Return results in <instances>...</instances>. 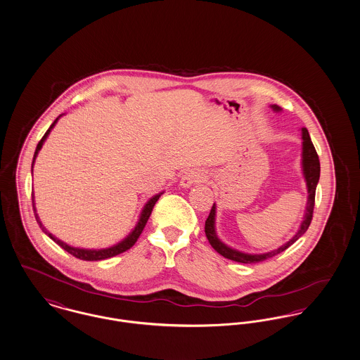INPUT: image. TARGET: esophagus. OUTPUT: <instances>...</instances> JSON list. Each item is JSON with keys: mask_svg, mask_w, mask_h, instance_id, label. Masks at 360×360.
I'll use <instances>...</instances> for the list:
<instances>
[{"mask_svg": "<svg viewBox=\"0 0 360 360\" xmlns=\"http://www.w3.org/2000/svg\"><path fill=\"white\" fill-rule=\"evenodd\" d=\"M206 179V176L203 174V172L199 171V169H189L186 172L183 176H181V180H180V186L183 188H188L192 184L195 183H200Z\"/></svg>", "mask_w": 360, "mask_h": 360, "instance_id": "obj_1", "label": "esophagus"}]
</instances>
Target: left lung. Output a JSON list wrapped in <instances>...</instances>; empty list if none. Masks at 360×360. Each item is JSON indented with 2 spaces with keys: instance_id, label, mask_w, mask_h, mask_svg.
<instances>
[{
  "instance_id": "obj_1",
  "label": "left lung",
  "mask_w": 360,
  "mask_h": 360,
  "mask_svg": "<svg viewBox=\"0 0 360 360\" xmlns=\"http://www.w3.org/2000/svg\"><path fill=\"white\" fill-rule=\"evenodd\" d=\"M274 110L279 111V107L272 105ZM302 168L303 174H304V180H306V186H307V206H306V214H304V219H303L302 225L300 227L298 233L284 245L268 252V253H263V255H248V253H243L238 250H234L231 248L225 245L224 243L219 241V238L217 237L215 233V205H212L211 211L208 214V218L206 219V226H205V231H206V237H207L208 243L211 246L224 257H226L229 260L237 262V263H244V264H252V263H260L264 262L266 259H271L279 253H282L285 250L288 246L292 245L301 236L304 234V231L310 226V222L313 219V210H314V202H316V187L320 179V160H319V154L314 149V145L310 139V135L307 129H302Z\"/></svg>"
}]
</instances>
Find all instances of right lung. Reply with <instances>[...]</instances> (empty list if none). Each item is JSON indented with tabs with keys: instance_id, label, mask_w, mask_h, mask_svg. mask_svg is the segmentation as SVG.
Instances as JSON below:
<instances>
[{
	"instance_id": "right-lung-1",
	"label": "right lung",
	"mask_w": 360,
	"mask_h": 360,
	"mask_svg": "<svg viewBox=\"0 0 360 360\" xmlns=\"http://www.w3.org/2000/svg\"><path fill=\"white\" fill-rule=\"evenodd\" d=\"M58 117L54 120V123L50 126V129L46 131V134L43 135V138L39 141L38 146H37V150H35V154H34V160L37 158V155H38V152L40 150V148H41V145H43V142L46 141V138H47V135L50 134L51 131V129L54 127V124L57 123ZM32 165H34V161H32ZM160 196H161V193H158V195H155V196H153L152 199L146 203V206L145 208L142 210V214H141V218H139V222H138V225L135 226V229L133 230V233L124 240V241H122L120 244H117V245L112 246V248H108V249H100V250H89V249H79V248H73V246H69L68 244H65V243H62L60 240H58L51 233H49L43 225H41V222L39 221L38 214H37V210L34 208V211H35V218H37V222L39 224V226L41 227V230L53 240V241H56L58 245L60 246V248H63L66 252H69L70 255H73L77 259H79V260H85V262H97V260H104V259H110V257H114L116 255H119V253H123V252H126V250H129L131 246L136 243V240L139 238V236H141V233H142V230H143V227L146 226V222H148V219H149V217H150V214H152L153 207H154V205H155V202L160 199ZM32 206H34V196H32Z\"/></svg>"
}]
</instances>
